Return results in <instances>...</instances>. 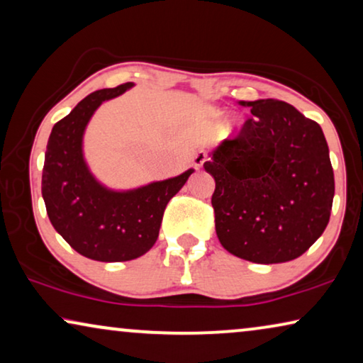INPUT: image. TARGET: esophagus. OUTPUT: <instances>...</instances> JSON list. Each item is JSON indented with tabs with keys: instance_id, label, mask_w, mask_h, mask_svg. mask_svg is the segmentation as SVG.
Returning a JSON list of instances; mask_svg holds the SVG:
<instances>
[{
	"instance_id": "34e87169",
	"label": "esophagus",
	"mask_w": 363,
	"mask_h": 363,
	"mask_svg": "<svg viewBox=\"0 0 363 363\" xmlns=\"http://www.w3.org/2000/svg\"><path fill=\"white\" fill-rule=\"evenodd\" d=\"M205 161H207V155H205V151H197L196 155H194V164H196L197 167H202Z\"/></svg>"
}]
</instances>
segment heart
<instances>
[{"label":"heart","instance_id":"heart-1","mask_svg":"<svg viewBox=\"0 0 363 363\" xmlns=\"http://www.w3.org/2000/svg\"><path fill=\"white\" fill-rule=\"evenodd\" d=\"M215 113V116H220V112H213Z\"/></svg>","mask_w":363,"mask_h":363}]
</instances>
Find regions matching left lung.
Returning <instances> with one entry per match:
<instances>
[{"label": "left lung", "instance_id": "8db88e82", "mask_svg": "<svg viewBox=\"0 0 363 363\" xmlns=\"http://www.w3.org/2000/svg\"><path fill=\"white\" fill-rule=\"evenodd\" d=\"M251 107L240 135L203 167L215 179L212 205L221 246L256 264L300 257L331 216L334 172L321 127L277 99Z\"/></svg>", "mask_w": 363, "mask_h": 363}]
</instances>
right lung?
I'll use <instances>...</instances> for the list:
<instances>
[{"mask_svg": "<svg viewBox=\"0 0 363 363\" xmlns=\"http://www.w3.org/2000/svg\"><path fill=\"white\" fill-rule=\"evenodd\" d=\"M125 83L86 96L57 122L48 137L42 171V197L53 228L81 256L101 262L132 261L158 240L169 200L194 169L147 186L113 191L96 179L83 153L84 130L102 102L130 89Z\"/></svg>", "mask_w": 363, "mask_h": 363, "instance_id": "obj_1", "label": "right lung"}]
</instances>
